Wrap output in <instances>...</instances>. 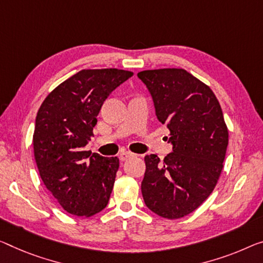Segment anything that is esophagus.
Listing matches in <instances>:
<instances>
[{"label": "esophagus", "instance_id": "obj_1", "mask_svg": "<svg viewBox=\"0 0 263 263\" xmlns=\"http://www.w3.org/2000/svg\"><path fill=\"white\" fill-rule=\"evenodd\" d=\"M134 156H135V154H133V153H130V152H122L119 155L121 161H126V160L130 159V157H134Z\"/></svg>", "mask_w": 263, "mask_h": 263}]
</instances>
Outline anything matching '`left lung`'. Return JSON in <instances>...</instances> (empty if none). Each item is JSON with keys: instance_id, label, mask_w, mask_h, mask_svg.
I'll return each instance as SVG.
<instances>
[{"instance_id": "obj_1", "label": "left lung", "mask_w": 263, "mask_h": 263, "mask_svg": "<svg viewBox=\"0 0 263 263\" xmlns=\"http://www.w3.org/2000/svg\"><path fill=\"white\" fill-rule=\"evenodd\" d=\"M154 101L156 116L169 130L173 153L160 161L145 155L141 191L144 203L175 220L199 208L215 188L223 168L228 128L215 94L179 68L140 71Z\"/></svg>"}]
</instances>
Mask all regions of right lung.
Segmentation results:
<instances>
[{
  "label": "right lung",
  "instance_id": "right-lung-1",
  "mask_svg": "<svg viewBox=\"0 0 263 263\" xmlns=\"http://www.w3.org/2000/svg\"><path fill=\"white\" fill-rule=\"evenodd\" d=\"M128 70L83 69L59 84L40 107L33 136L40 176L64 211L89 217L106 208L118 157L84 151L110 92L132 78Z\"/></svg>",
  "mask_w": 263,
  "mask_h": 263
}]
</instances>
